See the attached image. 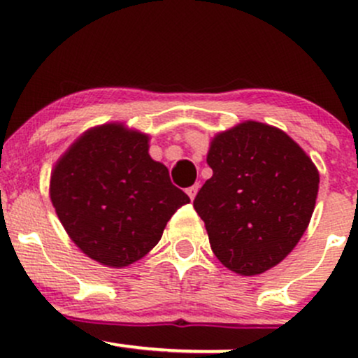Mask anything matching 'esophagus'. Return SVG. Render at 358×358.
Wrapping results in <instances>:
<instances>
[{"instance_id":"1","label":"esophagus","mask_w":358,"mask_h":358,"mask_svg":"<svg viewBox=\"0 0 358 358\" xmlns=\"http://www.w3.org/2000/svg\"><path fill=\"white\" fill-rule=\"evenodd\" d=\"M196 192H199V185H192V187H188V188H187V195L190 196V200L195 199Z\"/></svg>"}]
</instances>
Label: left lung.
I'll use <instances>...</instances> for the list:
<instances>
[{"label":"left lung","mask_w":358,"mask_h":358,"mask_svg":"<svg viewBox=\"0 0 358 358\" xmlns=\"http://www.w3.org/2000/svg\"><path fill=\"white\" fill-rule=\"evenodd\" d=\"M213 175L193 200L217 259L256 276L285 259L310 224L320 175L286 133L256 121L212 139Z\"/></svg>","instance_id":"left-lung-1"}]
</instances>
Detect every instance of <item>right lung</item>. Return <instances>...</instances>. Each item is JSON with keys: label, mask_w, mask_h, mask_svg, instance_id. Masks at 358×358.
<instances>
[{"label": "right lung", "mask_w": 358, "mask_h": 358, "mask_svg": "<svg viewBox=\"0 0 358 358\" xmlns=\"http://www.w3.org/2000/svg\"><path fill=\"white\" fill-rule=\"evenodd\" d=\"M148 148L146 134L104 124L82 134L52 171L50 199L62 225L82 252L109 268L145 257L190 202Z\"/></svg>", "instance_id": "right-lung-1"}]
</instances>
